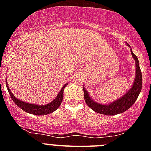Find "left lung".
I'll return each mask as SVG.
<instances>
[{
    "label": "left lung",
    "instance_id": "1",
    "mask_svg": "<svg viewBox=\"0 0 151 151\" xmlns=\"http://www.w3.org/2000/svg\"><path fill=\"white\" fill-rule=\"evenodd\" d=\"M127 45L129 46V45L128 44ZM131 54L135 60V78H134V83L130 90L128 91L122 97H119L118 100L113 101V103L109 104H98L93 101L89 96L87 91L85 90V88H83L84 96H85V101L86 104L96 113L109 116L116 115L119 113H122L132 106L138 98L141 91V88H142V74H141V69H140L138 59L133 54L132 50H131Z\"/></svg>",
    "mask_w": 151,
    "mask_h": 151
}]
</instances>
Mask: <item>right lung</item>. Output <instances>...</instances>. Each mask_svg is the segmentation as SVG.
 <instances>
[{"label": "right lung", "mask_w": 151, "mask_h": 151, "mask_svg": "<svg viewBox=\"0 0 151 151\" xmlns=\"http://www.w3.org/2000/svg\"><path fill=\"white\" fill-rule=\"evenodd\" d=\"M6 88H7L8 92L10 94V97L13 99V101H14L16 104L19 106V108H21L22 110H24L26 113H31V114H34V115H47V114H50V113H53L54 111H55L57 108L60 106L61 103L63 101V89L65 88V87L66 86V85H64L63 87L62 88V89L60 90V91L59 92V94H57V97H56L55 99L53 101H51L50 103L47 104L45 105H38V104H30V103H26L24 102V101H21V100L17 99V97H14L12 92L10 91V88L8 86L7 82H6Z\"/></svg>", "instance_id": "right-lung-1"}]
</instances>
